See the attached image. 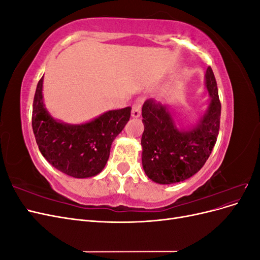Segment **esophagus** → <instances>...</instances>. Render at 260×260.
Masks as SVG:
<instances>
[{
    "label": "esophagus",
    "mask_w": 260,
    "mask_h": 260,
    "mask_svg": "<svg viewBox=\"0 0 260 260\" xmlns=\"http://www.w3.org/2000/svg\"><path fill=\"white\" fill-rule=\"evenodd\" d=\"M142 104H143V101L141 99H138L135 103H133L132 105V112H131V115L132 117H139L141 115V108H142Z\"/></svg>",
    "instance_id": "obj_1"
}]
</instances>
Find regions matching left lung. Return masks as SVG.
<instances>
[{"label": "left lung", "mask_w": 260, "mask_h": 260, "mask_svg": "<svg viewBox=\"0 0 260 260\" xmlns=\"http://www.w3.org/2000/svg\"><path fill=\"white\" fill-rule=\"evenodd\" d=\"M209 107L191 130H179L169 107L154 99L142 107L144 132L141 139L142 164L146 176L160 184L177 183L194 176L208 159L220 127L221 103L212 69L206 70Z\"/></svg>", "instance_id": "8db88e82"}]
</instances>
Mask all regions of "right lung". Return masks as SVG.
<instances>
[{
	"mask_svg": "<svg viewBox=\"0 0 260 260\" xmlns=\"http://www.w3.org/2000/svg\"><path fill=\"white\" fill-rule=\"evenodd\" d=\"M42 84L43 77L37 85L32 109V129L41 154L70 177L96 176L105 167L113 141L129 121L131 107L109 111L83 124L62 123L46 112Z\"/></svg>",
	"mask_w": 260,
	"mask_h": 260,
	"instance_id": "1",
	"label": "right lung"
}]
</instances>
